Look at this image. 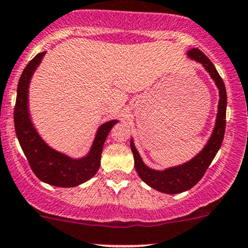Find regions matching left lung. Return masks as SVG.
I'll return each instance as SVG.
<instances>
[{"instance_id":"8db88e82","label":"left lung","mask_w":248,"mask_h":248,"mask_svg":"<svg viewBox=\"0 0 248 248\" xmlns=\"http://www.w3.org/2000/svg\"><path fill=\"white\" fill-rule=\"evenodd\" d=\"M187 55L191 60L202 64V67L206 69V72L210 74V77L212 78L219 90L218 112H217L216 124H215V128L210 139L207 140L206 145L202 147V151L196 157L189 159L186 163L171 167L166 170H155V169L145 166L142 159L140 158L138 150L134 146L133 139H131V150L134 156V167H136V170L140 179L156 191L163 192L167 194L182 193L198 184L221 147L224 131H226L227 91L223 80L219 77L218 72L216 71L212 62L201 50L194 47V49L189 50Z\"/></svg>"}]
</instances>
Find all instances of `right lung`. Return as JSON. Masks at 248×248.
<instances>
[{"instance_id": "obj_1", "label": "right lung", "mask_w": 248, "mask_h": 248, "mask_svg": "<svg viewBox=\"0 0 248 248\" xmlns=\"http://www.w3.org/2000/svg\"><path fill=\"white\" fill-rule=\"evenodd\" d=\"M44 55L46 51L37 54L27 63L19 79L14 108L16 133L32 171L41 181L56 187H74L91 179L99 169L104 141L110 129L117 124V120H111L99 126L93 144L85 157L72 158L51 149L36 131L29 112L30 80L41 64Z\"/></svg>"}]
</instances>
